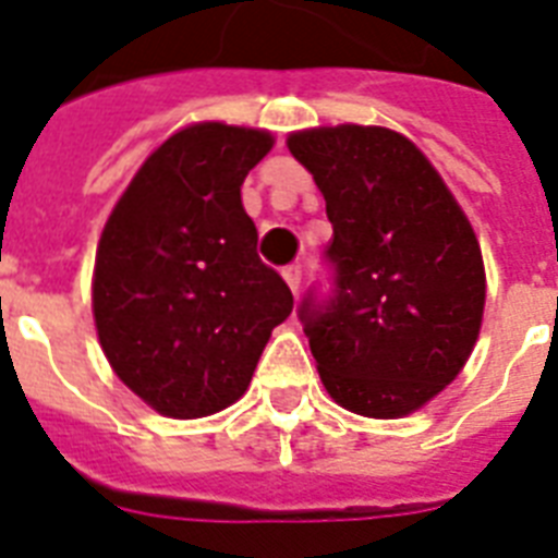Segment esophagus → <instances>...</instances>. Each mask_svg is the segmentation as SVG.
<instances>
[{
	"label": "esophagus",
	"mask_w": 558,
	"mask_h": 558,
	"mask_svg": "<svg viewBox=\"0 0 558 558\" xmlns=\"http://www.w3.org/2000/svg\"><path fill=\"white\" fill-rule=\"evenodd\" d=\"M283 280H287V287L292 289V295H295L298 289H301V266H287V269L280 271Z\"/></svg>",
	"instance_id": "esophagus-1"
}]
</instances>
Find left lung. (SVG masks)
<instances>
[{
	"mask_svg": "<svg viewBox=\"0 0 558 558\" xmlns=\"http://www.w3.org/2000/svg\"><path fill=\"white\" fill-rule=\"evenodd\" d=\"M332 222L336 298L301 322L318 376L341 408L399 420L454 381L481 336L484 254L428 156L365 124L289 133Z\"/></svg>",
	"mask_w": 558,
	"mask_h": 558,
	"instance_id": "8db88e82",
	"label": "left lung"
}]
</instances>
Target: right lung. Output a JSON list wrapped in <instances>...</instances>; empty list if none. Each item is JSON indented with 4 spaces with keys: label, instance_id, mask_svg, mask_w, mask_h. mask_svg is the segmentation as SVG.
Listing matches in <instances>:
<instances>
[{
    "label": "right lung",
    "instance_id": "right-lung-1",
    "mask_svg": "<svg viewBox=\"0 0 558 558\" xmlns=\"http://www.w3.org/2000/svg\"><path fill=\"white\" fill-rule=\"evenodd\" d=\"M271 147L260 126H182L135 170L100 231L92 271L100 350L161 416L234 405L292 313L283 278L257 257L240 196Z\"/></svg>",
    "mask_w": 558,
    "mask_h": 558
}]
</instances>
